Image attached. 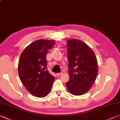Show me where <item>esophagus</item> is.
<instances>
[{"mask_svg":"<svg viewBox=\"0 0 120 120\" xmlns=\"http://www.w3.org/2000/svg\"><path fill=\"white\" fill-rule=\"evenodd\" d=\"M62 74V72H60V73H57V74H56V75H57V76H59V75H60L61 74Z\"/></svg>","mask_w":120,"mask_h":120,"instance_id":"obj_1","label":"esophagus"}]
</instances>
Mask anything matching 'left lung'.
Returning a JSON list of instances; mask_svg holds the SVG:
<instances>
[{
	"instance_id": "obj_1",
	"label": "left lung",
	"mask_w": 120,
	"mask_h": 120,
	"mask_svg": "<svg viewBox=\"0 0 120 120\" xmlns=\"http://www.w3.org/2000/svg\"><path fill=\"white\" fill-rule=\"evenodd\" d=\"M67 47L70 79L67 88L72 95H82L90 90L97 78V58L90 47L79 39H68Z\"/></svg>"
}]
</instances>
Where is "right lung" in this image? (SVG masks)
Here are the masks:
<instances>
[{"mask_svg": "<svg viewBox=\"0 0 120 120\" xmlns=\"http://www.w3.org/2000/svg\"><path fill=\"white\" fill-rule=\"evenodd\" d=\"M55 43L53 40H37L21 53L18 63L19 75L27 90L35 97L47 96L55 79L46 69V55Z\"/></svg>", "mask_w": 120, "mask_h": 120, "instance_id": "1", "label": "right lung"}]
</instances>
